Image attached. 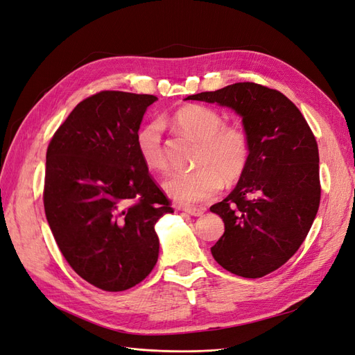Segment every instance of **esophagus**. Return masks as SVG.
<instances>
[{"label": "esophagus", "instance_id": "esophagus-1", "mask_svg": "<svg viewBox=\"0 0 355 355\" xmlns=\"http://www.w3.org/2000/svg\"><path fill=\"white\" fill-rule=\"evenodd\" d=\"M182 210L191 214V216H196V218L202 216V213H204V209H182Z\"/></svg>", "mask_w": 355, "mask_h": 355}]
</instances>
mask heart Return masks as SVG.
I'll return each instance as SVG.
<instances>
[{"label":"heart","instance_id":"b5f03b06","mask_svg":"<svg viewBox=\"0 0 355 355\" xmlns=\"http://www.w3.org/2000/svg\"><path fill=\"white\" fill-rule=\"evenodd\" d=\"M171 123L180 132L200 141L196 168L188 173H173L164 182L166 194L182 206H197L211 200L227 182L237 180L249 164V135L240 125H225L223 115L206 105L179 108ZM163 123L155 120L141 127L136 135V149L142 163L153 171L167 170L163 145Z\"/></svg>","mask_w":355,"mask_h":355}]
</instances>
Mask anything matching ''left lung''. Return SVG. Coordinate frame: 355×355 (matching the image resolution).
<instances>
[{
  "label": "left lung",
  "mask_w": 355,
  "mask_h": 355,
  "mask_svg": "<svg viewBox=\"0 0 355 355\" xmlns=\"http://www.w3.org/2000/svg\"><path fill=\"white\" fill-rule=\"evenodd\" d=\"M227 106L243 118L250 158L237 187L210 211L225 232L211 254L225 270L245 278L275 271L292 257L320 206L318 146L311 128L283 93L254 83L188 96Z\"/></svg>",
  "instance_id": "8db88e82"
}]
</instances>
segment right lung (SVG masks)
I'll return each mask as SVG.
<instances>
[{
    "instance_id": "add662e5",
    "label": "right lung",
    "mask_w": 355,
    "mask_h": 355,
    "mask_svg": "<svg viewBox=\"0 0 355 355\" xmlns=\"http://www.w3.org/2000/svg\"><path fill=\"white\" fill-rule=\"evenodd\" d=\"M153 94L101 92L75 106L47 148L44 210L62 254L106 292L141 283L158 259L157 220L173 213L136 149Z\"/></svg>"
}]
</instances>
